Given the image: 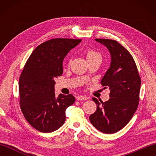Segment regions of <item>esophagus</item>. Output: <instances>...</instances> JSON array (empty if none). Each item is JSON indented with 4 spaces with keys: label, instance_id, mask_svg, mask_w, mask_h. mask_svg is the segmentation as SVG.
I'll list each match as a JSON object with an SVG mask.
<instances>
[{
    "label": "esophagus",
    "instance_id": "obj_1",
    "mask_svg": "<svg viewBox=\"0 0 156 156\" xmlns=\"http://www.w3.org/2000/svg\"><path fill=\"white\" fill-rule=\"evenodd\" d=\"M87 97H85V96H80L77 98L78 101H82V100H87Z\"/></svg>",
    "mask_w": 156,
    "mask_h": 156
}]
</instances>
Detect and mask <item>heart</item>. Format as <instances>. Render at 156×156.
<instances>
[{
	"instance_id": "1",
	"label": "heart",
	"mask_w": 156,
	"mask_h": 156,
	"mask_svg": "<svg viewBox=\"0 0 156 156\" xmlns=\"http://www.w3.org/2000/svg\"><path fill=\"white\" fill-rule=\"evenodd\" d=\"M87 58L88 60V59H99L101 61L102 59V55L98 51L92 50V49H88L87 51ZM69 63H70V60H69Z\"/></svg>"
}]
</instances>
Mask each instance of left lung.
<instances>
[{"label":"left lung","instance_id":"8db88e82","mask_svg":"<svg viewBox=\"0 0 156 156\" xmlns=\"http://www.w3.org/2000/svg\"><path fill=\"white\" fill-rule=\"evenodd\" d=\"M107 48L111 56L110 68L101 83L110 89V98L103 102L92 98L97 111L89 117L94 127L102 133L120 131L130 121L139 105L141 78L130 53L117 41L95 39Z\"/></svg>","mask_w":156,"mask_h":156}]
</instances>
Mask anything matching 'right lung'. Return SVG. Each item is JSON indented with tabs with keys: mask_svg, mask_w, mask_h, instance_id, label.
<instances>
[{
	"mask_svg": "<svg viewBox=\"0 0 156 156\" xmlns=\"http://www.w3.org/2000/svg\"><path fill=\"white\" fill-rule=\"evenodd\" d=\"M81 39H52L36 48L19 78L20 105L26 120L43 133H51L66 121V110L74 104L72 94L55 97L54 81L63 74V60Z\"/></svg>",
	"mask_w": 156,
	"mask_h": 156,
	"instance_id": "1",
	"label": "right lung"
}]
</instances>
